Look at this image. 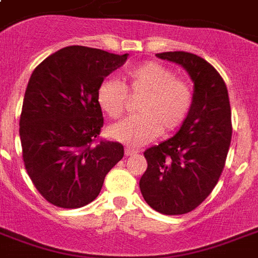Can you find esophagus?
<instances>
[{"instance_id":"34e87169","label":"esophagus","mask_w":258,"mask_h":258,"mask_svg":"<svg viewBox=\"0 0 258 258\" xmlns=\"http://www.w3.org/2000/svg\"><path fill=\"white\" fill-rule=\"evenodd\" d=\"M138 151L134 149H130V147H125L124 149V155L125 157H133V155H137Z\"/></svg>"}]
</instances>
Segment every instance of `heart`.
Returning a JSON list of instances; mask_svg holds the SVG:
<instances>
[{
	"label": "heart",
	"instance_id": "1",
	"mask_svg": "<svg viewBox=\"0 0 258 258\" xmlns=\"http://www.w3.org/2000/svg\"><path fill=\"white\" fill-rule=\"evenodd\" d=\"M125 86L104 79L97 86L96 101L113 120L124 115L128 95L141 97L139 116L112 125L109 137L130 147H141L159 134L167 135L182 127L194 105V89L190 80L175 78V72L157 61H146L125 72Z\"/></svg>",
	"mask_w": 258,
	"mask_h": 258
}]
</instances>
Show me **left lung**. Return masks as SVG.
Masks as SVG:
<instances>
[{
  "label": "left lung",
  "mask_w": 258,
  "mask_h": 258,
  "mask_svg": "<svg viewBox=\"0 0 258 258\" xmlns=\"http://www.w3.org/2000/svg\"><path fill=\"white\" fill-rule=\"evenodd\" d=\"M157 56L187 71L194 105L175 137L143 153L147 170L139 187L154 210L178 216L198 208L216 187L232 141V111L226 84L210 62L182 50Z\"/></svg>",
  "instance_id": "1"
}]
</instances>
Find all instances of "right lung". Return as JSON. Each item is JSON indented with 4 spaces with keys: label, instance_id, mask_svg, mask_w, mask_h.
Masks as SVG:
<instances>
[{
    "label": "right lung",
    "instance_id": "1",
    "mask_svg": "<svg viewBox=\"0 0 258 258\" xmlns=\"http://www.w3.org/2000/svg\"><path fill=\"white\" fill-rule=\"evenodd\" d=\"M127 57L67 46L40 62L30 76L20 116L22 159L34 187L57 208L92 202L124 155L120 143L99 137L104 117L96 89Z\"/></svg>",
    "mask_w": 258,
    "mask_h": 258
}]
</instances>
